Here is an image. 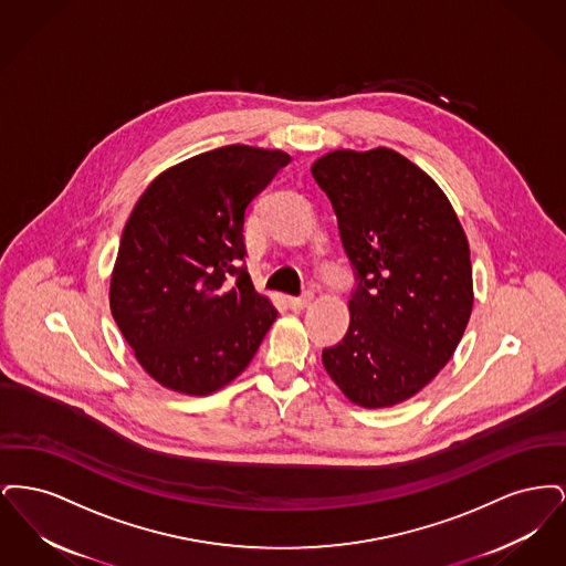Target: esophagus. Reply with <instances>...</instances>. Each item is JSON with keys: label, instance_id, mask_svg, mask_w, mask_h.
Segmentation results:
<instances>
[{"label": "esophagus", "instance_id": "obj_1", "mask_svg": "<svg viewBox=\"0 0 566 566\" xmlns=\"http://www.w3.org/2000/svg\"><path fill=\"white\" fill-rule=\"evenodd\" d=\"M312 301H314V295H312V293H305V295L301 296H289V305H291V310H305Z\"/></svg>", "mask_w": 566, "mask_h": 566}]
</instances>
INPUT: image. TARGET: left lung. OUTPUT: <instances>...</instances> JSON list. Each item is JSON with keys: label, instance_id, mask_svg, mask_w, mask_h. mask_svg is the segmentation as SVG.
<instances>
[{"label": "left lung", "instance_id": "obj_1", "mask_svg": "<svg viewBox=\"0 0 566 566\" xmlns=\"http://www.w3.org/2000/svg\"><path fill=\"white\" fill-rule=\"evenodd\" d=\"M358 273L350 326L323 350L352 403H403L457 350L473 310V270L457 212L427 171L392 148L331 150L312 165Z\"/></svg>", "mask_w": 566, "mask_h": 566}]
</instances>
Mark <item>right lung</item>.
I'll return each instance as SVG.
<instances>
[{
	"label": "right lung",
	"mask_w": 566,
	"mask_h": 566,
	"mask_svg": "<svg viewBox=\"0 0 566 566\" xmlns=\"http://www.w3.org/2000/svg\"><path fill=\"white\" fill-rule=\"evenodd\" d=\"M289 161L282 150L222 146L171 165L137 199L109 277V310L163 388L208 397L229 386L277 318L235 265L250 201Z\"/></svg>",
	"instance_id": "obj_1"
}]
</instances>
